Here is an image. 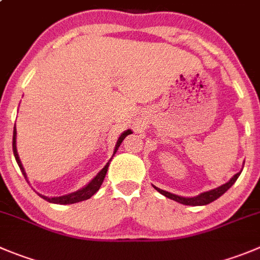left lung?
<instances>
[{
  "instance_id": "obj_1",
  "label": "left lung",
  "mask_w": 260,
  "mask_h": 260,
  "mask_svg": "<svg viewBox=\"0 0 260 260\" xmlns=\"http://www.w3.org/2000/svg\"><path fill=\"white\" fill-rule=\"evenodd\" d=\"M241 172L242 171H240L239 173L235 174V176L232 177V178L230 179L227 183H224V185L219 186V187L214 188V190H210V191H207V192L200 193V195H198V196H193V198H183V196L174 195V193L168 192V191L160 190V188L155 187V186H154V188L156 191H159L161 195L166 196V198L172 199V200L177 201V203L183 204V205H191V207H198V205H207V204H210V203H213L214 200H217L218 198H220V196H222L223 193L225 192V191L229 190V188L231 187L232 185H234L235 182H236V179L239 178V176L241 174Z\"/></svg>"
}]
</instances>
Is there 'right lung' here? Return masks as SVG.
<instances>
[{"label":"right lung","instance_id":"obj_1","mask_svg":"<svg viewBox=\"0 0 260 260\" xmlns=\"http://www.w3.org/2000/svg\"><path fill=\"white\" fill-rule=\"evenodd\" d=\"M131 133H132V131L127 129V131H124L122 135H120V137H119L118 141H116L114 154H115L116 150L119 149V146H120V144L123 142V140H124L128 135H131ZM13 151H14V156H15V159H16V163H18L21 173H23V176L25 177V179H26V173H25V171H24L23 166H21L20 157H19L18 150H16V128H14ZM114 154H113V156H114ZM108 168H109V163L106 164V166L104 167V168L101 169L99 173H97V176L94 177L91 182H89L88 185H86L83 188H81V190L75 191V192L68 193V195H64V196H56V198H47V196H43V195H41V193H38V195H40L42 199H45L46 201H48V203L61 204V205H67V204H74V203H79V201L87 200V199H89L91 196H93L94 193L99 191V188L101 187V185H103V182H104V178H105V176H106V172H108Z\"/></svg>","mask_w":260,"mask_h":260}]
</instances>
